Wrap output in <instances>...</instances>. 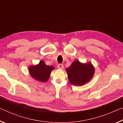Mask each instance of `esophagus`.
Here are the masks:
<instances>
[{"instance_id":"esophagus-1","label":"esophagus","mask_w":123,"mask_h":123,"mask_svg":"<svg viewBox=\"0 0 123 123\" xmlns=\"http://www.w3.org/2000/svg\"><path fill=\"white\" fill-rule=\"evenodd\" d=\"M57 67H58V68L60 69H63L64 68V66L63 65H62V64H58V65H57Z\"/></svg>"}]
</instances>
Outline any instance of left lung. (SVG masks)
Returning a JSON list of instances; mask_svg holds the SVG:
<instances>
[{"label": "left lung", "instance_id": "8db88e82", "mask_svg": "<svg viewBox=\"0 0 123 123\" xmlns=\"http://www.w3.org/2000/svg\"><path fill=\"white\" fill-rule=\"evenodd\" d=\"M66 71L70 83L75 86H82L92 78L95 69L90 62L83 63L75 60Z\"/></svg>", "mask_w": 123, "mask_h": 123}]
</instances>
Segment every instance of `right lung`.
<instances>
[{
  "label": "right lung",
  "instance_id": "obj_1",
  "mask_svg": "<svg viewBox=\"0 0 123 123\" xmlns=\"http://www.w3.org/2000/svg\"><path fill=\"white\" fill-rule=\"evenodd\" d=\"M54 69V66L46 65L45 63L41 60L38 65L29 66L28 71L34 79L44 83L48 80L52 71Z\"/></svg>",
  "mask_w": 123,
  "mask_h": 123
}]
</instances>
